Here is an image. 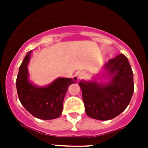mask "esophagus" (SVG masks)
Instances as JSON below:
<instances>
[{
  "label": "esophagus",
  "instance_id": "34e87169",
  "mask_svg": "<svg viewBox=\"0 0 148 148\" xmlns=\"http://www.w3.org/2000/svg\"><path fill=\"white\" fill-rule=\"evenodd\" d=\"M85 75H86V73L84 71H79L78 73H77V77H78L79 79L82 78V77H84L85 76Z\"/></svg>",
  "mask_w": 148,
  "mask_h": 148
}]
</instances>
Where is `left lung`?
Wrapping results in <instances>:
<instances>
[{
  "label": "left lung",
  "mask_w": 148,
  "mask_h": 148,
  "mask_svg": "<svg viewBox=\"0 0 148 148\" xmlns=\"http://www.w3.org/2000/svg\"><path fill=\"white\" fill-rule=\"evenodd\" d=\"M105 68L112 76L107 84H99L96 81L79 83L86 114L101 121L113 119L123 112L134 90L133 71L124 54L110 59Z\"/></svg>",
  "instance_id": "8db88e82"
}]
</instances>
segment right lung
Returning a JSON list of instances; mask_svg holds the SVG:
<instances>
[{
	"label": "right lung",
	"mask_w": 148,
	"mask_h": 148,
	"mask_svg": "<svg viewBox=\"0 0 148 148\" xmlns=\"http://www.w3.org/2000/svg\"><path fill=\"white\" fill-rule=\"evenodd\" d=\"M28 52L19 67L16 80L17 95L21 103L29 113L37 118L51 120L60 117L63 110V102L67 88L74 80L58 78L47 87L38 88L32 85L27 80V64L30 60Z\"/></svg>",
	"instance_id": "add662e5"
}]
</instances>
